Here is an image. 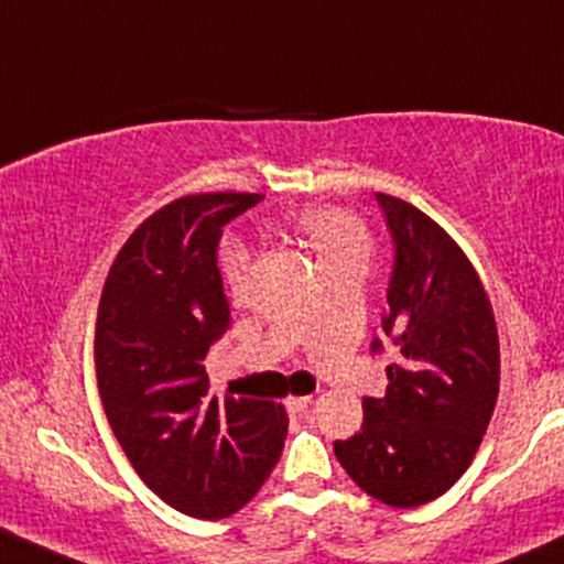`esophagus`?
<instances>
[{
  "mask_svg": "<svg viewBox=\"0 0 564 564\" xmlns=\"http://www.w3.org/2000/svg\"><path fill=\"white\" fill-rule=\"evenodd\" d=\"M311 402H313L311 394H307V397H289L286 408L292 413H302V411H307V408H311Z\"/></svg>",
  "mask_w": 564,
  "mask_h": 564,
  "instance_id": "34e87169",
  "label": "esophagus"
}]
</instances>
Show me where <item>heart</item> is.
Segmentation results:
<instances>
[{
    "mask_svg": "<svg viewBox=\"0 0 564 564\" xmlns=\"http://www.w3.org/2000/svg\"><path fill=\"white\" fill-rule=\"evenodd\" d=\"M294 224L307 235L318 253L322 270L337 267H367L372 253V237L361 218L340 207H311L302 210ZM221 272L232 297H242L251 272V248L240 240H227L221 246Z\"/></svg>",
    "mask_w": 564,
    "mask_h": 564,
    "instance_id": "heart-1",
    "label": "heart"
}]
</instances>
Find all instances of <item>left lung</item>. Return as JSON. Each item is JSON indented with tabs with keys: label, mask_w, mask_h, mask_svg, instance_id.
I'll list each match as a JSON object with an SVG mask.
<instances>
[{
	"label": "left lung",
	"mask_w": 564,
	"mask_h": 564,
	"mask_svg": "<svg viewBox=\"0 0 564 564\" xmlns=\"http://www.w3.org/2000/svg\"><path fill=\"white\" fill-rule=\"evenodd\" d=\"M394 242L383 335L394 343L383 397H365L357 435L335 456L359 489L391 508L435 500L470 467L500 389L489 297L452 235L419 207L376 194ZM383 343L372 340V351Z\"/></svg>",
	"instance_id": "1"
}]
</instances>
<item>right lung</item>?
<instances>
[{
  "label": "right lung",
  "instance_id": "1",
  "mask_svg": "<svg viewBox=\"0 0 564 564\" xmlns=\"http://www.w3.org/2000/svg\"><path fill=\"white\" fill-rule=\"evenodd\" d=\"M262 199L218 192L164 205L118 251L99 300L94 359L112 435L148 489L194 519L240 511L286 441L281 405L218 400L203 365L229 327L218 240Z\"/></svg>",
  "mask_w": 564,
  "mask_h": 564
}]
</instances>
